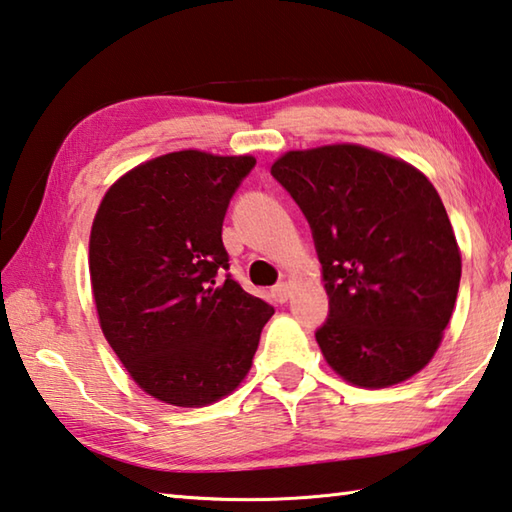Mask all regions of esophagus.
Returning a JSON list of instances; mask_svg holds the SVG:
<instances>
[{"label":"esophagus","instance_id":"1","mask_svg":"<svg viewBox=\"0 0 512 512\" xmlns=\"http://www.w3.org/2000/svg\"><path fill=\"white\" fill-rule=\"evenodd\" d=\"M273 297L277 302H286L288 297H291V286H288L286 282H282V284H277V286H273Z\"/></svg>","mask_w":512,"mask_h":512}]
</instances>
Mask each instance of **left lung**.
Returning <instances> with one entry per match:
<instances>
[{
    "label": "left lung",
    "instance_id": "1",
    "mask_svg": "<svg viewBox=\"0 0 512 512\" xmlns=\"http://www.w3.org/2000/svg\"><path fill=\"white\" fill-rule=\"evenodd\" d=\"M309 219L329 320L315 333L347 383L383 389L441 347L461 282V250L430 179L356 143L291 150L271 167Z\"/></svg>",
    "mask_w": 512,
    "mask_h": 512
}]
</instances>
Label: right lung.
Masks as SVG:
<instances>
[{
    "label": "right lung",
    "instance_id": "right-lung-1",
    "mask_svg": "<svg viewBox=\"0 0 512 512\" xmlns=\"http://www.w3.org/2000/svg\"><path fill=\"white\" fill-rule=\"evenodd\" d=\"M255 156L170 152L105 192L89 235L100 329L145 394L203 407L248 376L271 304L228 275L221 226Z\"/></svg>",
    "mask_w": 512,
    "mask_h": 512
}]
</instances>
